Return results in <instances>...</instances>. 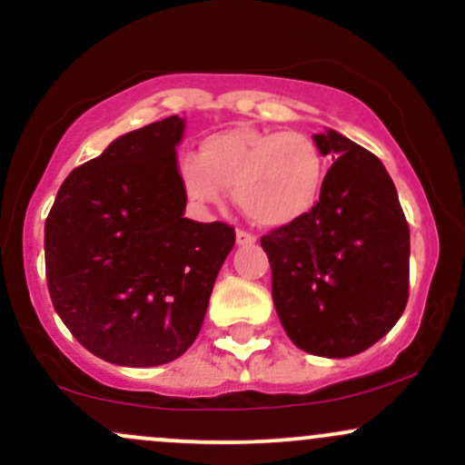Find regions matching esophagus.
Wrapping results in <instances>:
<instances>
[{
	"mask_svg": "<svg viewBox=\"0 0 465 465\" xmlns=\"http://www.w3.org/2000/svg\"><path fill=\"white\" fill-rule=\"evenodd\" d=\"M257 242V237H254L252 232L248 231H237V243L239 246H250V243Z\"/></svg>",
	"mask_w": 465,
	"mask_h": 465,
	"instance_id": "esophagus-1",
	"label": "esophagus"
}]
</instances>
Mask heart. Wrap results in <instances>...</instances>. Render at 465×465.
Listing matches in <instances>:
<instances>
[{
  "label": "heart",
  "mask_w": 465,
  "mask_h": 465,
  "mask_svg": "<svg viewBox=\"0 0 465 465\" xmlns=\"http://www.w3.org/2000/svg\"><path fill=\"white\" fill-rule=\"evenodd\" d=\"M180 182L197 206H217L232 189L239 211L263 228H283L314 211L325 186V155L312 135L250 124L202 140L180 160Z\"/></svg>",
  "instance_id": "1"
}]
</instances>
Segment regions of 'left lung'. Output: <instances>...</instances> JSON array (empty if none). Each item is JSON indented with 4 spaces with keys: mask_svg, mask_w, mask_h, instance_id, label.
Masks as SVG:
<instances>
[{
    "mask_svg": "<svg viewBox=\"0 0 465 465\" xmlns=\"http://www.w3.org/2000/svg\"><path fill=\"white\" fill-rule=\"evenodd\" d=\"M333 164L301 222L261 237L272 299L296 347L325 358L364 351L409 301L411 232L393 180L378 158L338 132L316 134Z\"/></svg>",
    "mask_w": 465,
    "mask_h": 465,
    "instance_id": "8db88e82",
    "label": "left lung"
}]
</instances>
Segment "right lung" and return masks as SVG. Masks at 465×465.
<instances>
[{"instance_id": "obj_1", "label": "right lung", "mask_w": 465, "mask_h": 465, "mask_svg": "<svg viewBox=\"0 0 465 465\" xmlns=\"http://www.w3.org/2000/svg\"><path fill=\"white\" fill-rule=\"evenodd\" d=\"M182 134L184 120L169 116L120 135L65 177L45 219L52 305L87 351L112 364L180 358L234 246L228 223L184 217Z\"/></svg>"}]
</instances>
